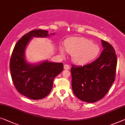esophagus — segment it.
Returning a JSON list of instances; mask_svg holds the SVG:
<instances>
[{
	"label": "esophagus",
	"instance_id": "obj_1",
	"mask_svg": "<svg viewBox=\"0 0 125 125\" xmlns=\"http://www.w3.org/2000/svg\"><path fill=\"white\" fill-rule=\"evenodd\" d=\"M64 68L65 70H69V69H70V66L68 64H65L64 66Z\"/></svg>",
	"mask_w": 125,
	"mask_h": 125
}]
</instances>
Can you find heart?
I'll use <instances>...</instances> for the list:
<instances>
[{
	"label": "heart",
	"mask_w": 125,
	"mask_h": 125,
	"mask_svg": "<svg viewBox=\"0 0 125 125\" xmlns=\"http://www.w3.org/2000/svg\"><path fill=\"white\" fill-rule=\"evenodd\" d=\"M64 47L75 64L83 65L94 60L100 52V47L91 40L82 37H69L64 42ZM60 52L64 55L65 50L60 47Z\"/></svg>",
	"instance_id": "obj_1"
}]
</instances>
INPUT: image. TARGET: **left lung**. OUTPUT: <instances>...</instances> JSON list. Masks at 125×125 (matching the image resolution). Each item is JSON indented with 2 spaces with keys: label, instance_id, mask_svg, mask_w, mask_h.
<instances>
[{
  "label": "left lung",
  "instance_id": "left-lung-1",
  "mask_svg": "<svg viewBox=\"0 0 125 125\" xmlns=\"http://www.w3.org/2000/svg\"><path fill=\"white\" fill-rule=\"evenodd\" d=\"M103 50L98 58L84 66L72 65V87L80 100L93 103L103 98L115 80L117 56L111 44L102 40Z\"/></svg>",
  "mask_w": 125,
  "mask_h": 125
}]
</instances>
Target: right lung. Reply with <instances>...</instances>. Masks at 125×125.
<instances>
[{
	"label": "right lung",
	"instance_id": "obj_1",
	"mask_svg": "<svg viewBox=\"0 0 125 125\" xmlns=\"http://www.w3.org/2000/svg\"><path fill=\"white\" fill-rule=\"evenodd\" d=\"M49 35L47 31H31L16 43L10 57L9 67L15 88L21 94L34 100L43 98L50 93L53 79L64 68L62 63L46 61L33 65L25 60V49L32 37Z\"/></svg>",
	"mask_w": 125,
	"mask_h": 125
}]
</instances>
